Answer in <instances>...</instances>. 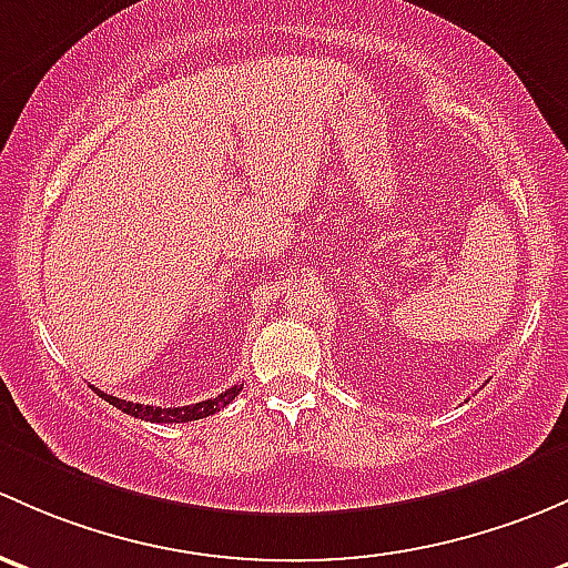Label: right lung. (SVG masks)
<instances>
[{"instance_id": "1", "label": "right lung", "mask_w": 568, "mask_h": 568, "mask_svg": "<svg viewBox=\"0 0 568 568\" xmlns=\"http://www.w3.org/2000/svg\"><path fill=\"white\" fill-rule=\"evenodd\" d=\"M241 385L235 388L224 390L221 396H213V399H204L196 402V405H185V407H150V405H136V402H125V399H116V396L103 394V390L95 388V394L101 399H106L109 405H114L116 410L133 415V418H142L150 420V424H185V420H199V418H207V415L219 413L221 407L230 405L237 394H241Z\"/></svg>"}]
</instances>
